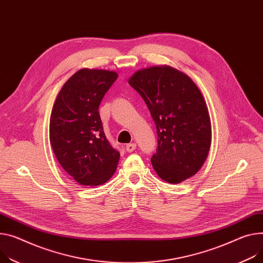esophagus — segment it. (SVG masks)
Returning <instances> with one entry per match:
<instances>
[{
	"label": "esophagus",
	"mask_w": 263,
	"mask_h": 263,
	"mask_svg": "<svg viewBox=\"0 0 263 263\" xmlns=\"http://www.w3.org/2000/svg\"><path fill=\"white\" fill-rule=\"evenodd\" d=\"M136 143H129V144H127L126 146H125V149L128 152V153H132V152H134L135 149H136Z\"/></svg>",
	"instance_id": "34e87169"
}]
</instances>
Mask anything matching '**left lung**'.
<instances>
[{"label": "left lung", "mask_w": 263, "mask_h": 263, "mask_svg": "<svg viewBox=\"0 0 263 263\" xmlns=\"http://www.w3.org/2000/svg\"><path fill=\"white\" fill-rule=\"evenodd\" d=\"M151 111L158 148L152 157L157 175L178 184L204 164L212 143L211 118L205 100L194 81L172 66H152L129 79Z\"/></svg>", "instance_id": "obj_1"}]
</instances>
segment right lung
<instances>
[{
  "label": "right lung",
  "instance_id": "add662e5",
  "mask_svg": "<svg viewBox=\"0 0 263 263\" xmlns=\"http://www.w3.org/2000/svg\"><path fill=\"white\" fill-rule=\"evenodd\" d=\"M118 78L116 71L82 68L59 91L49 140L59 163L81 185L97 186L115 174L120 153L105 137L99 105Z\"/></svg>",
  "mask_w": 263,
  "mask_h": 263
}]
</instances>
